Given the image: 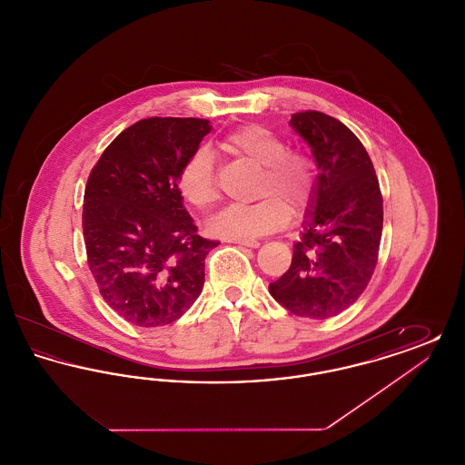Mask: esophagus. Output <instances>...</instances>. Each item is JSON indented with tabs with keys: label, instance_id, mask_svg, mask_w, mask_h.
<instances>
[{
	"label": "esophagus",
	"instance_id": "obj_1",
	"mask_svg": "<svg viewBox=\"0 0 465 465\" xmlns=\"http://www.w3.org/2000/svg\"><path fill=\"white\" fill-rule=\"evenodd\" d=\"M232 242L239 243V245H243V247H252V249L260 247V242L254 241V239H237V241H232Z\"/></svg>",
	"mask_w": 465,
	"mask_h": 465
}]
</instances>
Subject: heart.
I'll use <instances>...</instances> for the list:
<instances>
[{
	"label": "heart",
	"instance_id": "heart-1",
	"mask_svg": "<svg viewBox=\"0 0 465 465\" xmlns=\"http://www.w3.org/2000/svg\"><path fill=\"white\" fill-rule=\"evenodd\" d=\"M222 148L241 160L260 167L256 186L258 202L230 205L209 222L211 233L228 239H256L281 230L294 213H303L313 199L315 173L310 158L288 150L279 134L263 125H245L228 134ZM179 193L192 205L209 209L220 199L214 156L200 148L186 158L177 176Z\"/></svg>",
	"mask_w": 465,
	"mask_h": 465
}]
</instances>
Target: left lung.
<instances>
[{"label": "left lung", "mask_w": 465, "mask_h": 465, "mask_svg": "<svg viewBox=\"0 0 465 465\" xmlns=\"http://www.w3.org/2000/svg\"><path fill=\"white\" fill-rule=\"evenodd\" d=\"M289 125L319 174L291 266L268 289L291 313L328 319L355 303L375 272L383 200L373 162L347 125L321 111L294 113Z\"/></svg>", "instance_id": "1"}]
</instances>
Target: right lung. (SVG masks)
Returning a JSON list of instances; mask_svg holds the SVG:
<instances>
[{"label":"right lung","instance_id":"add662e5","mask_svg":"<svg viewBox=\"0 0 465 465\" xmlns=\"http://www.w3.org/2000/svg\"><path fill=\"white\" fill-rule=\"evenodd\" d=\"M211 133L202 118H146L118 134L90 173L84 239L104 302L141 328L177 321L203 288L216 241L197 233L177 176Z\"/></svg>","mask_w":465,"mask_h":465}]
</instances>
